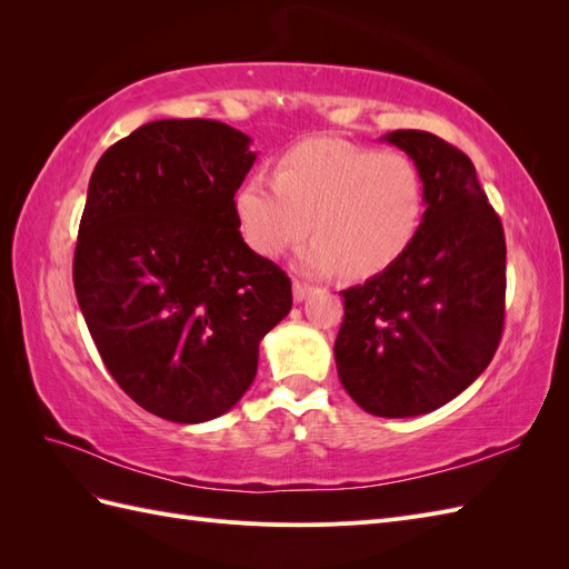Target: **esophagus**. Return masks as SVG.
<instances>
[{
	"mask_svg": "<svg viewBox=\"0 0 569 569\" xmlns=\"http://www.w3.org/2000/svg\"><path fill=\"white\" fill-rule=\"evenodd\" d=\"M291 289H295V301H297V303H301L303 299L311 297V291H313V287H311V284L299 282V280H295V287H291Z\"/></svg>",
	"mask_w": 569,
	"mask_h": 569,
	"instance_id": "34e87169",
	"label": "esophagus"
}]
</instances>
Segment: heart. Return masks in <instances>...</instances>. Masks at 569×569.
Segmentation results:
<instances>
[{
  "instance_id": "b5f03b06",
  "label": "heart",
  "mask_w": 569,
  "mask_h": 569,
  "mask_svg": "<svg viewBox=\"0 0 569 569\" xmlns=\"http://www.w3.org/2000/svg\"><path fill=\"white\" fill-rule=\"evenodd\" d=\"M234 213L258 256H282L308 230L313 239L297 256L301 270L325 274L341 266L349 278H370L416 239L425 180L406 153L320 137L291 147L274 180L251 176Z\"/></svg>"
}]
</instances>
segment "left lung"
I'll return each instance as SVG.
<instances>
[{
	"mask_svg": "<svg viewBox=\"0 0 569 569\" xmlns=\"http://www.w3.org/2000/svg\"><path fill=\"white\" fill-rule=\"evenodd\" d=\"M382 140L418 163L427 211L399 261L341 291L335 360L370 416L412 418L456 399L491 363L506 320V237L460 149L425 130Z\"/></svg>",
	"mask_w": 569,
	"mask_h": 569,
	"instance_id": "obj_1",
	"label": "left lung"
}]
</instances>
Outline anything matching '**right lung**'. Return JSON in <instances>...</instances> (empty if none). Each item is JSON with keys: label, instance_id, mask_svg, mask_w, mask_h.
Segmentation results:
<instances>
[{"label": "right lung", "instance_id": "right-lung-1", "mask_svg": "<svg viewBox=\"0 0 569 569\" xmlns=\"http://www.w3.org/2000/svg\"><path fill=\"white\" fill-rule=\"evenodd\" d=\"M220 120L168 118L104 151L73 258L80 311L118 387L163 420L228 412L291 311L287 272L247 247L234 194L256 153Z\"/></svg>", "mask_w": 569, "mask_h": 569}]
</instances>
